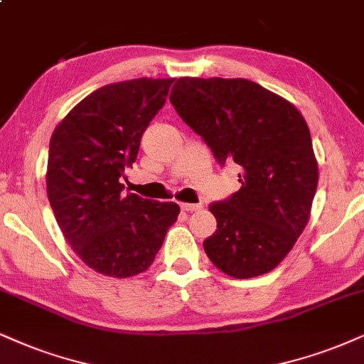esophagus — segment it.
Masks as SVG:
<instances>
[{
	"instance_id": "34e87169",
	"label": "esophagus",
	"mask_w": 364,
	"mask_h": 364,
	"mask_svg": "<svg viewBox=\"0 0 364 364\" xmlns=\"http://www.w3.org/2000/svg\"><path fill=\"white\" fill-rule=\"evenodd\" d=\"M182 210H187V213H194V210H200L203 209V205L200 204H189V203H182L181 204Z\"/></svg>"
}]
</instances>
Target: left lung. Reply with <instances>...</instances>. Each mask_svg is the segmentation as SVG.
Returning <instances> with one entry per match:
<instances>
[{
    "instance_id": "1",
    "label": "left lung",
    "mask_w": 364,
    "mask_h": 364,
    "mask_svg": "<svg viewBox=\"0 0 364 364\" xmlns=\"http://www.w3.org/2000/svg\"><path fill=\"white\" fill-rule=\"evenodd\" d=\"M170 102L221 167L241 168V189L209 204L218 230L204 241L205 255L235 278L272 272L306 228L317 189L304 116L246 79L181 77Z\"/></svg>"
}]
</instances>
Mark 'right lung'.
<instances>
[{
    "instance_id": "1",
    "label": "right lung",
    "mask_w": 364,
    "mask_h": 364,
    "mask_svg": "<svg viewBox=\"0 0 364 364\" xmlns=\"http://www.w3.org/2000/svg\"><path fill=\"white\" fill-rule=\"evenodd\" d=\"M172 82L143 77L100 87L50 138L47 194L57 224L77 257L102 275L145 272L181 213L175 203L124 196L121 183Z\"/></svg>"
}]
</instances>
